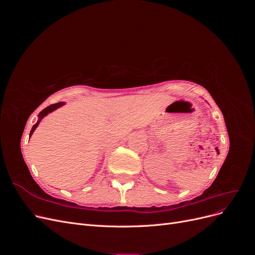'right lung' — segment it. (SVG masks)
I'll return each mask as SVG.
<instances>
[{"instance_id":"obj_1","label":"right lung","mask_w":255,"mask_h":255,"mask_svg":"<svg viewBox=\"0 0 255 255\" xmlns=\"http://www.w3.org/2000/svg\"><path fill=\"white\" fill-rule=\"evenodd\" d=\"M64 105V103L63 102H59V103H56V104H52V105H50V106H48V107H45V109L43 110V111H41L40 113H39V120L37 121V123H35V125L33 126V128H32V130H30V134H29V137H30V135L33 134V132L35 130V128L38 127V125H39V122H40V120L44 117V116H47L49 113H51V112H53L54 110H56V109H58V107H60V106H63Z\"/></svg>"}]
</instances>
